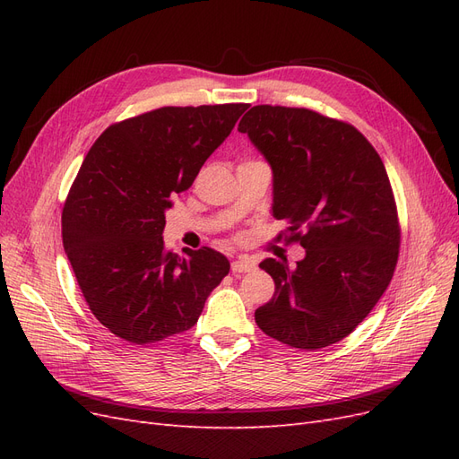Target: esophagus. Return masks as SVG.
Masks as SVG:
<instances>
[{"label":"esophagus","instance_id":"esophagus-1","mask_svg":"<svg viewBox=\"0 0 459 459\" xmlns=\"http://www.w3.org/2000/svg\"><path fill=\"white\" fill-rule=\"evenodd\" d=\"M256 268V262L251 260V258H243L239 256L238 260L231 262V270L235 273H243V272H253Z\"/></svg>","mask_w":459,"mask_h":459}]
</instances>
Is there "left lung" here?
<instances>
[{
	"mask_svg": "<svg viewBox=\"0 0 459 459\" xmlns=\"http://www.w3.org/2000/svg\"><path fill=\"white\" fill-rule=\"evenodd\" d=\"M241 134L272 169V214L304 247L297 268L266 258L275 293L255 319L302 351L339 342L364 322L393 280L400 230L377 151L351 124L308 108L256 105Z\"/></svg>",
	"mask_w": 459,
	"mask_h": 459,
	"instance_id": "left-lung-1",
	"label": "left lung"
}]
</instances>
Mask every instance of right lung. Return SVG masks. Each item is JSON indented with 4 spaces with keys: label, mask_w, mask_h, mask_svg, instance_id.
<instances>
[{
    "label": "right lung",
    "mask_w": 459,
    "mask_h": 459,
    "mask_svg": "<svg viewBox=\"0 0 459 459\" xmlns=\"http://www.w3.org/2000/svg\"><path fill=\"white\" fill-rule=\"evenodd\" d=\"M245 103L162 107L108 126L63 208V247L90 310L117 337L157 342L197 324L230 272L214 248L164 251L166 211L226 142Z\"/></svg>",
    "instance_id": "obj_1"
}]
</instances>
